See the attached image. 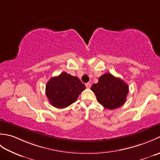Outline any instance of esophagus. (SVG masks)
Wrapping results in <instances>:
<instances>
[{"label":"esophagus","mask_w":160,"mask_h":160,"mask_svg":"<svg viewBox=\"0 0 160 160\" xmlns=\"http://www.w3.org/2000/svg\"><path fill=\"white\" fill-rule=\"evenodd\" d=\"M91 84L90 82H87V83L85 84V86H86L87 88H88V89H89V88L91 87Z\"/></svg>","instance_id":"34e87169"}]
</instances>
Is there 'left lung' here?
<instances>
[{
    "mask_svg": "<svg viewBox=\"0 0 160 160\" xmlns=\"http://www.w3.org/2000/svg\"><path fill=\"white\" fill-rule=\"evenodd\" d=\"M91 89L96 96L98 102L107 109H115L124 104L128 92L127 83L110 73L100 76L97 84Z\"/></svg>",
    "mask_w": 160,
    "mask_h": 160,
    "instance_id": "8db88e82",
    "label": "left lung"
}]
</instances>
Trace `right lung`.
Returning <instances> with one entry per match:
<instances>
[{
  "mask_svg": "<svg viewBox=\"0 0 160 160\" xmlns=\"http://www.w3.org/2000/svg\"><path fill=\"white\" fill-rule=\"evenodd\" d=\"M85 89L80 79L65 72L52 78L46 85V96L52 106L58 108L69 107Z\"/></svg>",
  "mask_w": 160,
  "mask_h": 160,
  "instance_id": "right-lung-1",
  "label": "right lung"
}]
</instances>
